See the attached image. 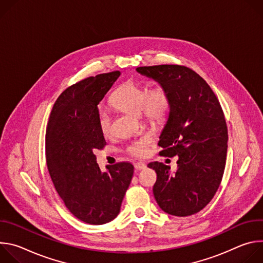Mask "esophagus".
Here are the masks:
<instances>
[{
	"label": "esophagus",
	"instance_id": "obj_1",
	"mask_svg": "<svg viewBox=\"0 0 263 263\" xmlns=\"http://www.w3.org/2000/svg\"><path fill=\"white\" fill-rule=\"evenodd\" d=\"M134 167H135V170H137V171H142V170H145V168H146V165H145L143 162H136V163L134 164Z\"/></svg>",
	"mask_w": 263,
	"mask_h": 263
}]
</instances>
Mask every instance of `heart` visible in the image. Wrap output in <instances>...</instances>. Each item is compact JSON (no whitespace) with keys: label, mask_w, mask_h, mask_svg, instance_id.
<instances>
[{"label":"heart","mask_w":263,"mask_h":263,"mask_svg":"<svg viewBox=\"0 0 263 263\" xmlns=\"http://www.w3.org/2000/svg\"><path fill=\"white\" fill-rule=\"evenodd\" d=\"M115 108L133 116H141L149 123H161L165 120L171 108L168 91L161 85L146 89L141 84L127 82L123 84L110 99ZM99 127L103 135L111 133V120L105 111L99 114ZM151 138L143 135L133 141L127 148L130 155L142 157L146 154Z\"/></svg>","instance_id":"obj_1"}]
</instances>
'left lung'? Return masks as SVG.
<instances>
[{
	"mask_svg": "<svg viewBox=\"0 0 263 263\" xmlns=\"http://www.w3.org/2000/svg\"><path fill=\"white\" fill-rule=\"evenodd\" d=\"M136 71L163 86L171 99L158 145L160 155L178 156V167L171 173L162 162L147 164L157 174L155 200L171 215L195 214L214 197L226 165L228 131L220 104L206 81L186 66H140Z\"/></svg>",
	"mask_w": 263,
	"mask_h": 263,
	"instance_id": "1",
	"label": "left lung"
}]
</instances>
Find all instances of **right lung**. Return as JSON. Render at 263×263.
I'll return each instance as SVG.
<instances>
[{
	"label": "right lung",
	"instance_id": "obj_1",
	"mask_svg": "<svg viewBox=\"0 0 263 263\" xmlns=\"http://www.w3.org/2000/svg\"><path fill=\"white\" fill-rule=\"evenodd\" d=\"M121 76L101 73L66 88L55 102L46 134L47 165L66 208L80 220L103 224L115 219L133 177L129 162L102 172L96 149L106 144L99 127V103Z\"/></svg>",
	"mask_w": 263,
	"mask_h": 263
}]
</instances>
